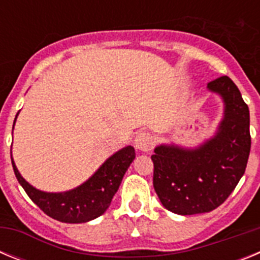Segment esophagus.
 <instances>
[{"label": "esophagus", "instance_id": "34e87169", "mask_svg": "<svg viewBox=\"0 0 260 260\" xmlns=\"http://www.w3.org/2000/svg\"><path fill=\"white\" fill-rule=\"evenodd\" d=\"M134 144L137 150L142 151V152H150L153 148V146H155V139H153V137L150 133L143 132L139 133V134L135 137Z\"/></svg>", "mask_w": 260, "mask_h": 260}]
</instances>
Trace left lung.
I'll list each match as a JSON object with an SVG mask.
<instances>
[{"mask_svg": "<svg viewBox=\"0 0 260 260\" xmlns=\"http://www.w3.org/2000/svg\"><path fill=\"white\" fill-rule=\"evenodd\" d=\"M224 103L217 132L195 148L160 144L151 156L153 187L161 204L177 215L210 212L226 201L249 160V107L229 77L207 84Z\"/></svg>", "mask_w": 260, "mask_h": 260, "instance_id": "8db88e82", "label": "left lung"}]
</instances>
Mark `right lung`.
Segmentation results:
<instances>
[{"label": "right lung", "mask_w": 260, "mask_h": 260, "mask_svg": "<svg viewBox=\"0 0 260 260\" xmlns=\"http://www.w3.org/2000/svg\"><path fill=\"white\" fill-rule=\"evenodd\" d=\"M17 117L18 114L15 119ZM134 158V147H123L122 150L108 157L86 182L77 186L75 189L62 192H47L36 189L20 176L13 157L11 164L18 182L43 212L61 222L80 224L96 219L108 210Z\"/></svg>", "instance_id": "right-lung-1"}]
</instances>
